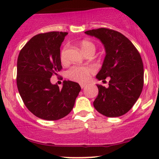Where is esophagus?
Masks as SVG:
<instances>
[{
    "mask_svg": "<svg viewBox=\"0 0 159 159\" xmlns=\"http://www.w3.org/2000/svg\"><path fill=\"white\" fill-rule=\"evenodd\" d=\"M85 85H86V84H84V83H81V84H80V87H81L82 88H84V87H85Z\"/></svg>",
    "mask_w": 159,
    "mask_h": 159,
    "instance_id": "34e87169",
    "label": "esophagus"
}]
</instances>
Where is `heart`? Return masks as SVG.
I'll list each match as a JSON object with an SVG mask.
<instances>
[{"mask_svg":"<svg viewBox=\"0 0 159 159\" xmlns=\"http://www.w3.org/2000/svg\"><path fill=\"white\" fill-rule=\"evenodd\" d=\"M80 48L84 54H87L91 51H95V45L88 40H82L80 43ZM66 49V46H65L61 51L60 59L62 64H65L67 61ZM94 69L90 66H73L67 71L66 76L69 80H73V81L84 82L89 79L90 75L94 73Z\"/></svg>","mask_w":159,"mask_h":159,"instance_id":"heart-1","label":"heart"}]
</instances>
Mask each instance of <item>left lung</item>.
<instances>
[{
    "instance_id": "obj_1",
    "label": "left lung",
    "mask_w": 159,
    "mask_h": 159,
    "mask_svg": "<svg viewBox=\"0 0 159 159\" xmlns=\"http://www.w3.org/2000/svg\"><path fill=\"white\" fill-rule=\"evenodd\" d=\"M84 33L99 39L105 48L106 56L96 78L110 77L108 88L97 84L98 95L93 106L107 117L122 116L138 101L143 88L144 70L140 53L129 39L115 30L99 28Z\"/></svg>"
}]
</instances>
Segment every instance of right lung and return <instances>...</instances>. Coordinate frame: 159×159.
<instances>
[{
    "label": "right lung",
    "instance_id": "1",
    "mask_svg": "<svg viewBox=\"0 0 159 159\" xmlns=\"http://www.w3.org/2000/svg\"><path fill=\"white\" fill-rule=\"evenodd\" d=\"M67 32H50L32 38L17 60V88L30 112L45 120H58L68 115L81 90L77 82L64 80L59 89L51 82L62 66L60 47Z\"/></svg>",
    "mask_w": 159,
    "mask_h": 159
}]
</instances>
